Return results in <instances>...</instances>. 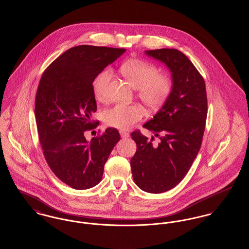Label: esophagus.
I'll use <instances>...</instances> for the list:
<instances>
[{"label":"esophagus","mask_w":249,"mask_h":249,"mask_svg":"<svg viewBox=\"0 0 249 249\" xmlns=\"http://www.w3.org/2000/svg\"><path fill=\"white\" fill-rule=\"evenodd\" d=\"M120 135H121V137L123 139H127L129 137V134L127 132H124V131L123 130L120 131Z\"/></svg>","instance_id":"34e87169"}]
</instances>
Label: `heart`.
Returning <instances> with one entry per match:
<instances>
[{
	"label": "heart",
	"instance_id": "1",
	"mask_svg": "<svg viewBox=\"0 0 249 249\" xmlns=\"http://www.w3.org/2000/svg\"><path fill=\"white\" fill-rule=\"evenodd\" d=\"M123 76L136 87L137 95L149 108L156 109L169 98L173 88L172 79L158 74L156 65L142 59H128L120 66ZM111 70L104 69L92 80V92L97 100L105 97L106 89L111 79ZM142 108L137 104H117L103 112L106 124L119 129H128L143 117Z\"/></svg>",
	"mask_w": 249,
	"mask_h": 249
}]
</instances>
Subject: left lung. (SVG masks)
<instances>
[{"label": "left lung", "mask_w": 249, "mask_h": 249, "mask_svg": "<svg viewBox=\"0 0 249 249\" xmlns=\"http://www.w3.org/2000/svg\"><path fill=\"white\" fill-rule=\"evenodd\" d=\"M171 72L173 88L154 118L143 124L159 138L131 133L137 144L130 165L135 183L145 192L162 193L180 183L199 151L207 118L205 82L191 61L175 49L147 51Z\"/></svg>", "instance_id": "obj_1"}]
</instances>
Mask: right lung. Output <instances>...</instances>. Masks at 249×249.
<instances>
[{"mask_svg":"<svg viewBox=\"0 0 249 249\" xmlns=\"http://www.w3.org/2000/svg\"><path fill=\"white\" fill-rule=\"evenodd\" d=\"M124 52L77 46L54 60L40 79L35 114L43 154L53 173L74 189H88L101 181L104 165L121 139L111 127L91 142L84 132L97 124L91 119L97 108L92 80Z\"/></svg>","mask_w":249,"mask_h":249,"instance_id":"obj_1","label":"right lung"}]
</instances>
